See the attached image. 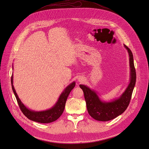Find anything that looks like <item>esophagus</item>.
<instances>
[{
	"label": "esophagus",
	"instance_id": "1",
	"mask_svg": "<svg viewBox=\"0 0 149 149\" xmlns=\"http://www.w3.org/2000/svg\"><path fill=\"white\" fill-rule=\"evenodd\" d=\"M79 81H80V82H81V81H83V80H82V79H79Z\"/></svg>",
	"mask_w": 149,
	"mask_h": 149
}]
</instances>
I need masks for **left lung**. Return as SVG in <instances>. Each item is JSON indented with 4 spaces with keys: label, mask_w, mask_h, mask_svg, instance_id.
Listing matches in <instances>:
<instances>
[{
    "label": "left lung",
    "mask_w": 149,
    "mask_h": 149,
    "mask_svg": "<svg viewBox=\"0 0 149 149\" xmlns=\"http://www.w3.org/2000/svg\"><path fill=\"white\" fill-rule=\"evenodd\" d=\"M124 46L127 49L129 56L130 79L127 88L120 98L110 102L102 101L94 91L85 85H80L84 93L88 112L93 119L97 121H107L115 118L126 110L130 101L136 83V70L131 50L126 45Z\"/></svg>",
    "instance_id": "8db88e82"
}]
</instances>
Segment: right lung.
Masks as SVG:
<instances>
[{
    "label": "right lung",
    "mask_w": 149,
    "mask_h": 149,
    "mask_svg": "<svg viewBox=\"0 0 149 149\" xmlns=\"http://www.w3.org/2000/svg\"><path fill=\"white\" fill-rule=\"evenodd\" d=\"M11 86L13 92L16 98L17 103L20 108L22 113L24 114L27 118L33 121L38 122L40 123H49L57 120L59 117L61 115L64 111L66 101L68 98V95L75 86V82H72L65 89L64 91L63 92L60 97L58 98V101L52 108L45 111L36 112L28 109L23 104L20 100L19 99L16 92L13 86V77L11 76Z\"/></svg>",
    "instance_id": "add662e5"
}]
</instances>
